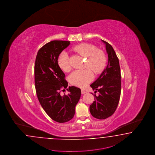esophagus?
<instances>
[{
    "mask_svg": "<svg viewBox=\"0 0 155 155\" xmlns=\"http://www.w3.org/2000/svg\"><path fill=\"white\" fill-rule=\"evenodd\" d=\"M81 94H86V93H87L85 90H81Z\"/></svg>",
    "mask_w": 155,
    "mask_h": 155,
    "instance_id": "34e87169",
    "label": "esophagus"
}]
</instances>
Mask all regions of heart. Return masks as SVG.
Segmentation results:
<instances>
[{
	"label": "heart",
	"instance_id": "b5f03b06",
	"mask_svg": "<svg viewBox=\"0 0 155 155\" xmlns=\"http://www.w3.org/2000/svg\"><path fill=\"white\" fill-rule=\"evenodd\" d=\"M73 50L79 55L86 58L84 64L85 69L75 70L69 76L71 84L80 87H84L93 79L94 72L99 74L105 68L107 58L105 53L95 45L88 43H81L76 45ZM58 64L60 69L64 72H69L71 69L69 56L63 52L58 59Z\"/></svg>",
	"mask_w": 155,
	"mask_h": 155
}]
</instances>
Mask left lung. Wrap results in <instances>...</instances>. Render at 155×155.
<instances>
[{
    "label": "left lung",
    "instance_id": "obj_1",
    "mask_svg": "<svg viewBox=\"0 0 155 155\" xmlns=\"http://www.w3.org/2000/svg\"><path fill=\"white\" fill-rule=\"evenodd\" d=\"M105 44L108 57V64L99 78L90 86L99 92L95 101L90 105L91 115L97 119H105L113 115L116 110L121 94V72L119 59L113 47L108 43Z\"/></svg>",
    "mask_w": 155,
    "mask_h": 155
}]
</instances>
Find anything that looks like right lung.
<instances>
[{
  "label": "right lung",
  "instance_id": "obj_1",
  "mask_svg": "<svg viewBox=\"0 0 155 155\" xmlns=\"http://www.w3.org/2000/svg\"><path fill=\"white\" fill-rule=\"evenodd\" d=\"M69 41L53 40L38 51L34 73L36 92L43 110L53 120L63 123L74 116L75 107L80 99L81 90L68 87L65 75L58 64L60 53L70 45ZM65 89L68 95H61Z\"/></svg>",
  "mask_w": 155,
  "mask_h": 155
}]
</instances>
